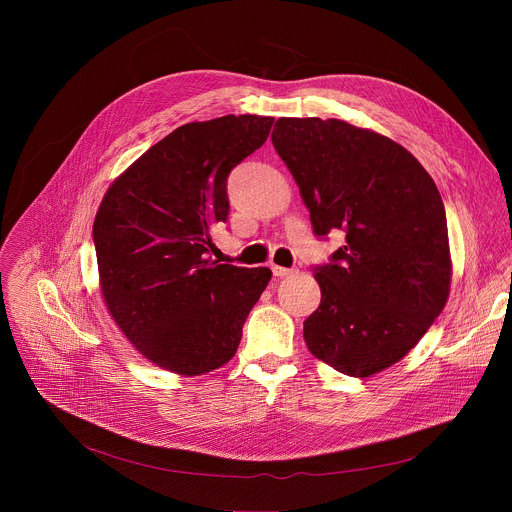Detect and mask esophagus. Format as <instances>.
I'll return each instance as SVG.
<instances>
[{
	"instance_id": "esophagus-1",
	"label": "esophagus",
	"mask_w": 512,
	"mask_h": 512,
	"mask_svg": "<svg viewBox=\"0 0 512 512\" xmlns=\"http://www.w3.org/2000/svg\"><path fill=\"white\" fill-rule=\"evenodd\" d=\"M271 271H273V275H275V277H279V279L294 273V269H289V267H279V265H271Z\"/></svg>"
}]
</instances>
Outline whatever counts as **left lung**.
Listing matches in <instances>:
<instances>
[{
    "label": "left lung",
    "mask_w": 512,
    "mask_h": 512,
    "mask_svg": "<svg viewBox=\"0 0 512 512\" xmlns=\"http://www.w3.org/2000/svg\"><path fill=\"white\" fill-rule=\"evenodd\" d=\"M271 141L314 235H346L330 263L314 267L322 300L304 322L306 344L338 373L375 375L401 360L448 302L442 196L403 145L340 119L281 117Z\"/></svg>",
    "instance_id": "8db88e82"
}]
</instances>
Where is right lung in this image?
<instances>
[{
    "mask_svg": "<svg viewBox=\"0 0 512 512\" xmlns=\"http://www.w3.org/2000/svg\"><path fill=\"white\" fill-rule=\"evenodd\" d=\"M273 117L186 123L107 190L95 225L101 291L129 342L178 375L229 362L271 279L267 267L210 259L214 225L229 216L227 178L265 143Z\"/></svg>",
    "mask_w": 512,
    "mask_h": 512,
    "instance_id": "right-lung-1",
    "label": "right lung"
}]
</instances>
